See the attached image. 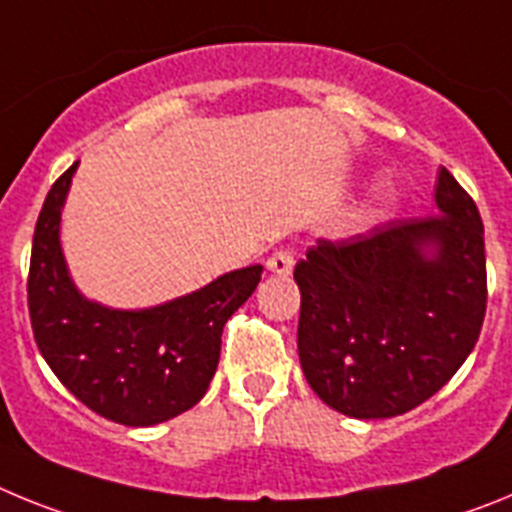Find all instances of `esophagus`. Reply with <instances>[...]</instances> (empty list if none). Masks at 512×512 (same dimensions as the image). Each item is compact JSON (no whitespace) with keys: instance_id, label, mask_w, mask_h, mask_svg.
I'll return each instance as SVG.
<instances>
[{"instance_id":"obj_1","label":"esophagus","mask_w":512,"mask_h":512,"mask_svg":"<svg viewBox=\"0 0 512 512\" xmlns=\"http://www.w3.org/2000/svg\"><path fill=\"white\" fill-rule=\"evenodd\" d=\"M292 266H295V253L289 251V248H279V251L271 253L269 261H266V269H269L271 274H279V277L292 274Z\"/></svg>"}]
</instances>
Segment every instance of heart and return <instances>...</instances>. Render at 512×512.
<instances>
[{
    "label": "heart",
    "instance_id": "obj_1",
    "mask_svg": "<svg viewBox=\"0 0 512 512\" xmlns=\"http://www.w3.org/2000/svg\"><path fill=\"white\" fill-rule=\"evenodd\" d=\"M390 200H392V187H390V184H379L377 192H374V202H377L379 207H384Z\"/></svg>",
    "mask_w": 512,
    "mask_h": 512
}]
</instances>
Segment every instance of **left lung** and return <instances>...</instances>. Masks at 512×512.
I'll use <instances>...</instances> for the list:
<instances>
[{
	"mask_svg": "<svg viewBox=\"0 0 512 512\" xmlns=\"http://www.w3.org/2000/svg\"><path fill=\"white\" fill-rule=\"evenodd\" d=\"M436 212L318 241L295 266L302 372L348 418L418 408L477 343L487 307L485 228L446 169L438 171Z\"/></svg>",
	"mask_w": 512,
	"mask_h": 512,
	"instance_id": "8db88e82",
	"label": "left lung"
}]
</instances>
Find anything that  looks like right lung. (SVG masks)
Masks as SVG:
<instances>
[{
    "label": "right lung",
    "mask_w": 512,
    "mask_h": 512,
    "mask_svg": "<svg viewBox=\"0 0 512 512\" xmlns=\"http://www.w3.org/2000/svg\"><path fill=\"white\" fill-rule=\"evenodd\" d=\"M76 161L38 215L27 277L35 343L58 382L89 410L133 428L164 423L202 400L220 361V336L261 282L253 264L197 292L143 310L87 300L63 259L61 212Z\"/></svg>",
    "instance_id": "1"
}]
</instances>
